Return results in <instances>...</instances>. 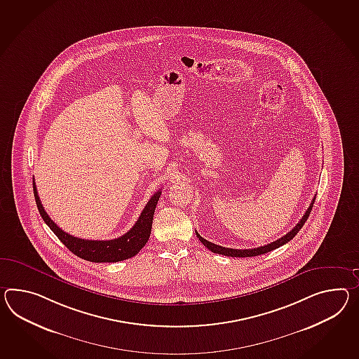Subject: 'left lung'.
Wrapping results in <instances>:
<instances>
[{
	"mask_svg": "<svg viewBox=\"0 0 359 359\" xmlns=\"http://www.w3.org/2000/svg\"><path fill=\"white\" fill-rule=\"evenodd\" d=\"M314 202L315 197L313 198L311 203H310V206H309V209H307L306 212L304 214L302 219L298 222L297 226L293 228L292 231H289L287 235L280 237L279 240L273 241L271 244L259 246V248H254V249H244V250H243V249H231V248H224V246H220V245L212 244L210 241H208V240H205L203 237L200 236V233H198V232H196V235H197V237L200 238V241H201L202 244L205 245V246H206L209 250H211L212 253L222 254V255H227V257H243V258H244V257H255V255L269 253V252H271L273 249H278V248H280L281 245L287 244L288 241H290L293 237L297 235L298 231H299L301 228L304 227V224H305V222H306L307 218H309L310 212L313 210Z\"/></svg>",
	"mask_w": 359,
	"mask_h": 359,
	"instance_id": "1",
	"label": "left lung"
}]
</instances>
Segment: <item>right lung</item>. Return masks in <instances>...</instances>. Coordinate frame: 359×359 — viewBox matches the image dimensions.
Wrapping results in <instances>:
<instances>
[{"label": "right lung", "instance_id": "right-lung-1", "mask_svg": "<svg viewBox=\"0 0 359 359\" xmlns=\"http://www.w3.org/2000/svg\"><path fill=\"white\" fill-rule=\"evenodd\" d=\"M161 189L151 196L147 206L140 214L135 226L123 236L113 240H84L79 237L71 236L67 232L62 231L49 215L46 214L40 197L37 194L35 180H34V194H35L36 205L41 218L44 219L48 227L52 229L54 235L61 240L63 245L70 250L71 253L78 255L80 258L95 263L119 262L135 257L141 249L148 243L154 211L157 206L158 200L161 197Z\"/></svg>", "mask_w": 359, "mask_h": 359}]
</instances>
